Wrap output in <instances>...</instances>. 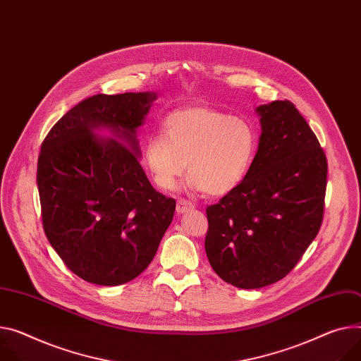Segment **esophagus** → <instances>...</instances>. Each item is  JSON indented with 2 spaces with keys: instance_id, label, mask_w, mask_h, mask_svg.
Here are the masks:
<instances>
[{
  "instance_id": "34e87169",
  "label": "esophagus",
  "mask_w": 361,
  "mask_h": 361,
  "mask_svg": "<svg viewBox=\"0 0 361 361\" xmlns=\"http://www.w3.org/2000/svg\"><path fill=\"white\" fill-rule=\"evenodd\" d=\"M193 208H195V205H193L190 201H186V200H179L178 204H176V212H178V214L189 212V211H192Z\"/></svg>"
}]
</instances>
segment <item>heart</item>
I'll return each mask as SVG.
<instances>
[{
  "mask_svg": "<svg viewBox=\"0 0 361 361\" xmlns=\"http://www.w3.org/2000/svg\"><path fill=\"white\" fill-rule=\"evenodd\" d=\"M163 136L145 140V161L154 183L173 189L186 166L189 185L209 197L234 190L250 172L257 153V133L241 117L208 105L171 109L160 121Z\"/></svg>",
  "mask_w": 361,
  "mask_h": 361,
  "instance_id": "b5f03b06",
  "label": "heart"
}]
</instances>
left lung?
Instances as JSON below:
<instances>
[{"instance_id": "obj_1", "label": "left lung", "mask_w": 361, "mask_h": 361, "mask_svg": "<svg viewBox=\"0 0 361 361\" xmlns=\"http://www.w3.org/2000/svg\"><path fill=\"white\" fill-rule=\"evenodd\" d=\"M257 113L262 135L250 172L207 208L209 264L240 289L283 279L324 218L328 163L317 135L288 99L260 105Z\"/></svg>"}]
</instances>
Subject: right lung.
Returning <instances> with one entry per match:
<instances>
[{
	"label": "right lung",
	"mask_w": 361,
	"mask_h": 361,
	"mask_svg": "<svg viewBox=\"0 0 361 361\" xmlns=\"http://www.w3.org/2000/svg\"><path fill=\"white\" fill-rule=\"evenodd\" d=\"M154 99L152 92L90 97L42 143L37 188L46 237L66 267L90 283L133 281L173 219L176 201L152 186L137 159L135 128ZM98 126L118 140L99 141L92 131Z\"/></svg>",
	"instance_id": "1"
}]
</instances>
